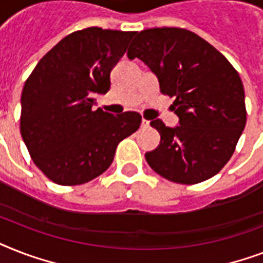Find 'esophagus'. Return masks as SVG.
Returning a JSON list of instances; mask_svg holds the SVG:
<instances>
[{"label":"esophagus","instance_id":"34e87169","mask_svg":"<svg viewBox=\"0 0 263 263\" xmlns=\"http://www.w3.org/2000/svg\"><path fill=\"white\" fill-rule=\"evenodd\" d=\"M150 127V121L148 120H142V128H148Z\"/></svg>","mask_w":263,"mask_h":263}]
</instances>
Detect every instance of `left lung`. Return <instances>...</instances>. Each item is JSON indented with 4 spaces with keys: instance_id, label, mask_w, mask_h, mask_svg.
<instances>
[{
    "instance_id": "left-lung-1",
    "label": "left lung",
    "mask_w": 263,
    "mask_h": 263,
    "mask_svg": "<svg viewBox=\"0 0 263 263\" xmlns=\"http://www.w3.org/2000/svg\"><path fill=\"white\" fill-rule=\"evenodd\" d=\"M160 82L179 125L160 119L150 125L161 142L146 153L150 168L173 183L210 179L232 157L246 127L245 88L228 60L204 39L184 28H148L136 34L128 49Z\"/></svg>"
}]
</instances>
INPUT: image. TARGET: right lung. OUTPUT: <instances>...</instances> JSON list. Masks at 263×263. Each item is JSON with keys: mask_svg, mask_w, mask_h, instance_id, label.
<instances>
[{"mask_svg": "<svg viewBox=\"0 0 263 263\" xmlns=\"http://www.w3.org/2000/svg\"><path fill=\"white\" fill-rule=\"evenodd\" d=\"M134 35L99 27L72 32L26 80L20 132L35 165L51 181L79 185L98 177L113 162L117 144L139 128L136 111L113 116L94 109Z\"/></svg>", "mask_w": 263, "mask_h": 263, "instance_id": "right-lung-1", "label": "right lung"}]
</instances>
